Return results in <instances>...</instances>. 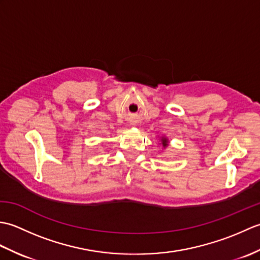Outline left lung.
I'll list each match as a JSON object with an SVG mask.
<instances>
[{"mask_svg": "<svg viewBox=\"0 0 260 260\" xmlns=\"http://www.w3.org/2000/svg\"><path fill=\"white\" fill-rule=\"evenodd\" d=\"M161 142H162V145H163V147H167L169 144H168V143H169V140L168 139H165V137H162V139H161Z\"/></svg>", "mask_w": 260, "mask_h": 260, "instance_id": "left-lung-1", "label": "left lung"}]
</instances>
